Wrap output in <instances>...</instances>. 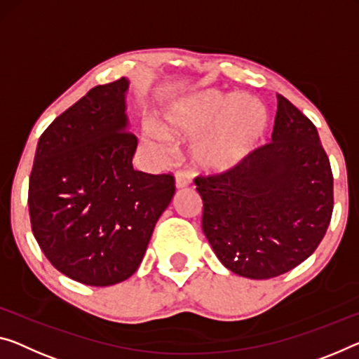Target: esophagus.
<instances>
[{
    "mask_svg": "<svg viewBox=\"0 0 359 359\" xmlns=\"http://www.w3.org/2000/svg\"><path fill=\"white\" fill-rule=\"evenodd\" d=\"M189 183H191L189 173L184 172V170H180V172H176L175 184H176V187H178V189H181V187H186Z\"/></svg>",
    "mask_w": 359,
    "mask_h": 359,
    "instance_id": "esophagus-1",
    "label": "esophagus"
}]
</instances>
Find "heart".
Segmentation results:
<instances>
[{"label": "heart", "instance_id": "heart-1", "mask_svg": "<svg viewBox=\"0 0 359 359\" xmlns=\"http://www.w3.org/2000/svg\"><path fill=\"white\" fill-rule=\"evenodd\" d=\"M266 123L263 109L249 97H224L205 91L187 99L167 115L168 135L197 136L218 125L217 130L197 146L196 157L205 170H224L241 161L260 137ZM154 140L162 133L151 130Z\"/></svg>", "mask_w": 359, "mask_h": 359}]
</instances>
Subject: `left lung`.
I'll return each mask as SVG.
<instances>
[{"mask_svg": "<svg viewBox=\"0 0 359 359\" xmlns=\"http://www.w3.org/2000/svg\"><path fill=\"white\" fill-rule=\"evenodd\" d=\"M194 183L203 234L218 260L244 278L269 279L299 266L332 217V170L316 126L280 95L271 141Z\"/></svg>", "mask_w": 359, "mask_h": 359, "instance_id": "8db88e82", "label": "left lung"}]
</instances>
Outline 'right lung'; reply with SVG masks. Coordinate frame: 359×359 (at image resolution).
Wrapping results in <instances>:
<instances>
[{
    "label": "right lung",
    "instance_id": "obj_1",
    "mask_svg": "<svg viewBox=\"0 0 359 359\" xmlns=\"http://www.w3.org/2000/svg\"><path fill=\"white\" fill-rule=\"evenodd\" d=\"M128 80L91 88L38 141L29 183L33 236L54 268L106 287L142 262L157 219L175 196L172 173L133 168Z\"/></svg>",
    "mask_w": 359,
    "mask_h": 359
}]
</instances>
